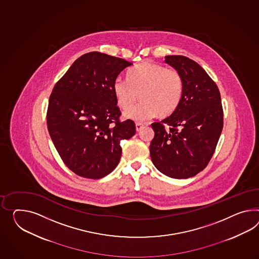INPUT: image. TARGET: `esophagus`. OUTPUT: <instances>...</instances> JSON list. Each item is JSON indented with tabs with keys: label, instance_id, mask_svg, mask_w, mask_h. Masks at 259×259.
Masks as SVG:
<instances>
[{
	"label": "esophagus",
	"instance_id": "obj_1",
	"mask_svg": "<svg viewBox=\"0 0 259 259\" xmlns=\"http://www.w3.org/2000/svg\"><path fill=\"white\" fill-rule=\"evenodd\" d=\"M144 126H145V125L142 124V123H136V125H135V126H136V131L140 132V131L144 127Z\"/></svg>",
	"mask_w": 259,
	"mask_h": 259
}]
</instances>
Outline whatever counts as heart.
<instances>
[{"label":"heart","instance_id":"obj_1","mask_svg":"<svg viewBox=\"0 0 259 259\" xmlns=\"http://www.w3.org/2000/svg\"><path fill=\"white\" fill-rule=\"evenodd\" d=\"M113 88L117 104L127 110L124 116L146 121L157 113L159 116H167L176 111L183 97L184 80L176 68L143 62L130 70L127 79L116 78ZM139 96L142 101L131 109Z\"/></svg>","mask_w":259,"mask_h":259}]
</instances>
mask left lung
<instances>
[{
  "instance_id": "8db88e82",
  "label": "left lung",
  "mask_w": 259,
  "mask_h": 259,
  "mask_svg": "<svg viewBox=\"0 0 259 259\" xmlns=\"http://www.w3.org/2000/svg\"><path fill=\"white\" fill-rule=\"evenodd\" d=\"M184 80L182 100L165 119L153 123V164L169 178L189 179L212 158L224 126L219 89L203 67L182 55L165 56ZM167 127L165 128V126Z\"/></svg>"
}]
</instances>
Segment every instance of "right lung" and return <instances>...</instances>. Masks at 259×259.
<instances>
[{"label": "right lung", "instance_id": "obj_1", "mask_svg": "<svg viewBox=\"0 0 259 259\" xmlns=\"http://www.w3.org/2000/svg\"><path fill=\"white\" fill-rule=\"evenodd\" d=\"M132 62L99 52L76 60L53 87L47 126L64 163L76 175L99 179L119 162L121 140L135 134L133 120L121 112L113 81Z\"/></svg>", "mask_w": 259, "mask_h": 259}]
</instances>
